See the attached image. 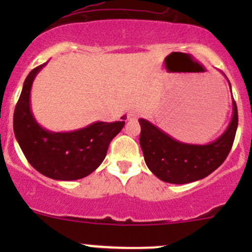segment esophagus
<instances>
[{
	"mask_svg": "<svg viewBox=\"0 0 252 252\" xmlns=\"http://www.w3.org/2000/svg\"><path fill=\"white\" fill-rule=\"evenodd\" d=\"M139 116H140V112L139 111H130L128 113V119L129 121H134V119L139 118Z\"/></svg>",
	"mask_w": 252,
	"mask_h": 252,
	"instance_id": "1",
	"label": "esophagus"
}]
</instances>
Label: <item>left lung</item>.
<instances>
[{
  "label": "left lung",
  "mask_w": 252,
  "mask_h": 252,
  "mask_svg": "<svg viewBox=\"0 0 252 252\" xmlns=\"http://www.w3.org/2000/svg\"><path fill=\"white\" fill-rule=\"evenodd\" d=\"M139 123L141 126L140 146L150 171L166 183L188 184L207 177L227 158L238 128V108L233 98L229 126L220 138L206 145L175 140L144 118L139 119Z\"/></svg>",
  "instance_id": "1"
}]
</instances>
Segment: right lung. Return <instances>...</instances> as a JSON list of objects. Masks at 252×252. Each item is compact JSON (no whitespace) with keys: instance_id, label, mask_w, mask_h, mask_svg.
<instances>
[{"instance_id":"obj_1","label":"right lung","mask_w":252,"mask_h":252,"mask_svg":"<svg viewBox=\"0 0 252 252\" xmlns=\"http://www.w3.org/2000/svg\"><path fill=\"white\" fill-rule=\"evenodd\" d=\"M46 63L29 73L13 116L14 135L28 162L51 179L77 180L93 173L105 159L112 139L123 129L122 122H95L85 128L55 133L42 128L30 108L32 81Z\"/></svg>"}]
</instances>
